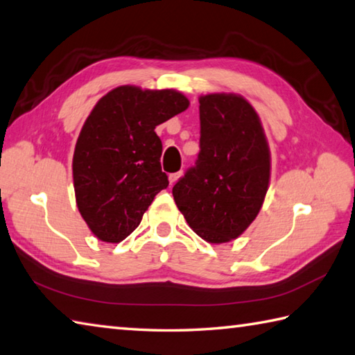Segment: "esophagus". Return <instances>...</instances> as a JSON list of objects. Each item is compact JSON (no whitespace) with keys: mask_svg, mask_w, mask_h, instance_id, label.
<instances>
[{"mask_svg":"<svg viewBox=\"0 0 355 355\" xmlns=\"http://www.w3.org/2000/svg\"><path fill=\"white\" fill-rule=\"evenodd\" d=\"M182 171H180V172H175V173H171V175H169V183L171 184H173V183H175L177 182V180L180 178V177H182Z\"/></svg>","mask_w":355,"mask_h":355,"instance_id":"obj_1","label":"esophagus"}]
</instances>
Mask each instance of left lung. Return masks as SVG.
<instances>
[{"instance_id":"8db88e82","label":"left lung","mask_w":355,"mask_h":355,"mask_svg":"<svg viewBox=\"0 0 355 355\" xmlns=\"http://www.w3.org/2000/svg\"><path fill=\"white\" fill-rule=\"evenodd\" d=\"M197 163L172 187L177 207L201 239L235 240L259 215L270 178V152L259 114L237 94L200 98Z\"/></svg>"}]
</instances>
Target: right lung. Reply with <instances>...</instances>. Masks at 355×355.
<instances>
[{"instance_id":"right-lung-1","label":"right lung","mask_w":355,"mask_h":355,"mask_svg":"<svg viewBox=\"0 0 355 355\" xmlns=\"http://www.w3.org/2000/svg\"><path fill=\"white\" fill-rule=\"evenodd\" d=\"M189 107L173 89L120 86L98 100L75 144V200L96 239L120 243L135 231L155 196L168 187L155 128Z\"/></svg>"}]
</instances>
